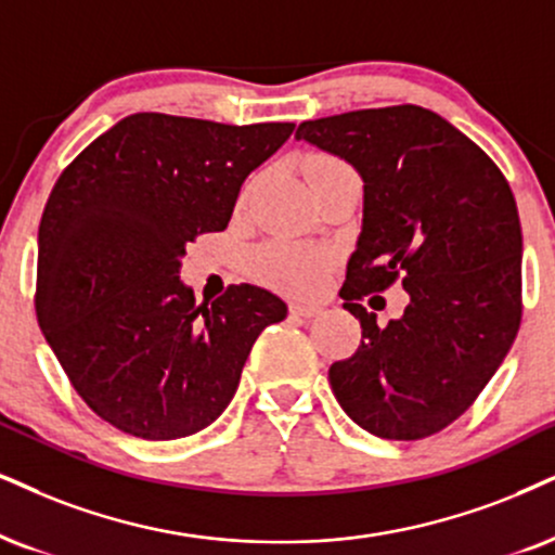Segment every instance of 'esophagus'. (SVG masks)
<instances>
[{
	"instance_id": "34e87169",
	"label": "esophagus",
	"mask_w": 555,
	"mask_h": 555,
	"mask_svg": "<svg viewBox=\"0 0 555 555\" xmlns=\"http://www.w3.org/2000/svg\"><path fill=\"white\" fill-rule=\"evenodd\" d=\"M319 311H321L319 304H304V300H296V304H291V313H293V317H300V319L317 317Z\"/></svg>"
}]
</instances>
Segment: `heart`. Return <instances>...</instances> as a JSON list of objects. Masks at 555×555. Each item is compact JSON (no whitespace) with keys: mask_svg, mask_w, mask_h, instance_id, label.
<instances>
[{"mask_svg":"<svg viewBox=\"0 0 555 555\" xmlns=\"http://www.w3.org/2000/svg\"><path fill=\"white\" fill-rule=\"evenodd\" d=\"M337 172H352L339 156L332 154H311L306 159V175L311 184L324 180V177ZM326 267L324 251L313 249V246L272 242L257 249L255 270L257 275L272 285H288V288H311L321 278Z\"/></svg>","mask_w":555,"mask_h":555,"instance_id":"1","label":"heart"}]
</instances>
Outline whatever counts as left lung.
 Here are the masks:
<instances>
[{"mask_svg":"<svg viewBox=\"0 0 555 555\" xmlns=\"http://www.w3.org/2000/svg\"><path fill=\"white\" fill-rule=\"evenodd\" d=\"M296 139L347 159L365 182L362 234L341 285L362 341L330 367L332 391L383 440L437 435L468 412L522 321V229L507 177L420 105L306 120ZM396 282L410 306L378 327L359 300Z\"/></svg>","mask_w":555,"mask_h":555,"instance_id":"left-lung-1","label":"left lung"}]
</instances>
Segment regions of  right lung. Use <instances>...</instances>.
I'll use <instances>...</instances> for the list:
<instances>
[{"mask_svg":"<svg viewBox=\"0 0 555 555\" xmlns=\"http://www.w3.org/2000/svg\"><path fill=\"white\" fill-rule=\"evenodd\" d=\"M293 122L135 113L61 172L38 229L36 313L89 409L141 440H177L234 399L264 326L288 306L257 285L195 304L184 246L223 231L242 182Z\"/></svg>","mask_w":555,"mask_h":555,"instance_id":"obj_1","label":"right lung"}]
</instances>
